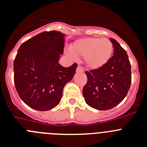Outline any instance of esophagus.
Wrapping results in <instances>:
<instances>
[{
    "instance_id": "obj_1",
    "label": "esophagus",
    "mask_w": 147,
    "mask_h": 147,
    "mask_svg": "<svg viewBox=\"0 0 147 147\" xmlns=\"http://www.w3.org/2000/svg\"><path fill=\"white\" fill-rule=\"evenodd\" d=\"M83 72V69L82 67H81V66H78L77 67H76V73H82Z\"/></svg>"
}]
</instances>
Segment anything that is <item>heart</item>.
<instances>
[{
    "instance_id": "obj_1",
    "label": "heart",
    "mask_w": 147,
    "mask_h": 147,
    "mask_svg": "<svg viewBox=\"0 0 147 147\" xmlns=\"http://www.w3.org/2000/svg\"><path fill=\"white\" fill-rule=\"evenodd\" d=\"M113 45L109 39L85 37L75 41L71 52L76 57H85L86 65L90 69L103 67L110 59Z\"/></svg>"
}]
</instances>
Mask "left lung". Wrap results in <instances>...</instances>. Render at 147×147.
Returning a JSON list of instances; mask_svg holds the SVG:
<instances>
[{
  "instance_id": "8db88e82",
  "label": "left lung",
  "mask_w": 147,
  "mask_h": 147,
  "mask_svg": "<svg viewBox=\"0 0 147 147\" xmlns=\"http://www.w3.org/2000/svg\"><path fill=\"white\" fill-rule=\"evenodd\" d=\"M113 56L98 69L86 71L88 82L83 96L90 107L99 110L113 108L125 98L131 85V65L126 51L113 38Z\"/></svg>"
}]
</instances>
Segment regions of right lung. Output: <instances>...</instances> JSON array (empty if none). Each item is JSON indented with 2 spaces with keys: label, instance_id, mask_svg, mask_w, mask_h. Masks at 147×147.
I'll list each match as a JSON object with an SVG mask.
<instances>
[{
  "label": "right lung",
  "instance_id": "1",
  "mask_svg": "<svg viewBox=\"0 0 147 147\" xmlns=\"http://www.w3.org/2000/svg\"><path fill=\"white\" fill-rule=\"evenodd\" d=\"M65 34L44 32L23 42L14 61L15 88L22 101L39 111L55 107L65 85L72 80L77 64H59L63 54Z\"/></svg>",
  "mask_w": 147,
  "mask_h": 147
}]
</instances>
